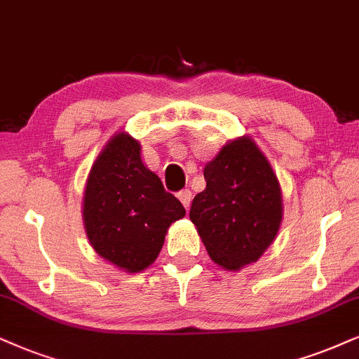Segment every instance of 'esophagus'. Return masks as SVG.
<instances>
[{"instance_id": "esophagus-1", "label": "esophagus", "mask_w": 359, "mask_h": 359, "mask_svg": "<svg viewBox=\"0 0 359 359\" xmlns=\"http://www.w3.org/2000/svg\"><path fill=\"white\" fill-rule=\"evenodd\" d=\"M177 197H179V201L182 202V205L187 208L189 210V207H190V202H192V192H190L189 189H184L182 192H179L177 194Z\"/></svg>"}]
</instances>
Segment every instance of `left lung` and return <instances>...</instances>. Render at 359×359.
<instances>
[{
    "label": "left lung",
    "instance_id": "obj_1",
    "mask_svg": "<svg viewBox=\"0 0 359 359\" xmlns=\"http://www.w3.org/2000/svg\"><path fill=\"white\" fill-rule=\"evenodd\" d=\"M203 177L207 185L194 197L189 217L212 262L238 271L275 242L283 219L278 177L250 135L229 140Z\"/></svg>",
    "mask_w": 359,
    "mask_h": 359
}]
</instances>
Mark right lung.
<instances>
[{
  "label": "right lung",
  "mask_w": 359,
  "mask_h": 359,
  "mask_svg": "<svg viewBox=\"0 0 359 359\" xmlns=\"http://www.w3.org/2000/svg\"><path fill=\"white\" fill-rule=\"evenodd\" d=\"M140 142L116 133L99 152L84 185L83 220L90 247L127 273L151 266L169 226L185 208L165 192L140 157Z\"/></svg>",
  "instance_id": "obj_1"
}]
</instances>
